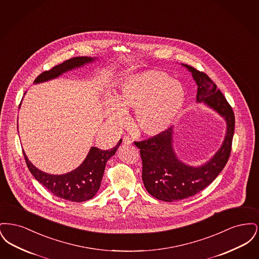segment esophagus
<instances>
[{"label":"esophagus","instance_id":"34e87169","mask_svg":"<svg viewBox=\"0 0 259 259\" xmlns=\"http://www.w3.org/2000/svg\"><path fill=\"white\" fill-rule=\"evenodd\" d=\"M123 144L124 145H127V146H131L132 145V141L130 140L129 137H124Z\"/></svg>","mask_w":259,"mask_h":259}]
</instances>
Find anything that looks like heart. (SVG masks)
I'll list each match as a JSON object with an SVG mask.
<instances>
[{
  "instance_id": "heart-1",
  "label": "heart",
  "mask_w": 259,
  "mask_h": 259,
  "mask_svg": "<svg viewBox=\"0 0 259 259\" xmlns=\"http://www.w3.org/2000/svg\"><path fill=\"white\" fill-rule=\"evenodd\" d=\"M185 90L176 79L162 71H147L127 77L116 88L106 116L115 126L125 123L123 112L136 110L133 126L142 135L165 132L179 116L185 104Z\"/></svg>"
}]
</instances>
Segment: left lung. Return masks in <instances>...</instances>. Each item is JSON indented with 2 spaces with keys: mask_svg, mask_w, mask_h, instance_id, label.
Masks as SVG:
<instances>
[{
  "mask_svg": "<svg viewBox=\"0 0 259 259\" xmlns=\"http://www.w3.org/2000/svg\"><path fill=\"white\" fill-rule=\"evenodd\" d=\"M192 74L197 84V103H205L226 121L222 146L207 163L192 167L177 157L172 148V128L150 139L135 142L143 161L142 179L153 197L172 202L191 197L210 185L229 159L234 135L233 110L215 83L204 72L182 64Z\"/></svg>",
  "mask_w": 259,
  "mask_h": 259,
  "instance_id": "obj_1",
  "label": "left lung"
}]
</instances>
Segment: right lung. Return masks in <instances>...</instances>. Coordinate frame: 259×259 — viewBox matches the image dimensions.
Segmentation results:
<instances>
[{"label": "right lung", "instance_id": "1", "mask_svg": "<svg viewBox=\"0 0 259 259\" xmlns=\"http://www.w3.org/2000/svg\"><path fill=\"white\" fill-rule=\"evenodd\" d=\"M96 58L87 56L74 57L53 67L50 71L41 73L35 79L34 83H39L55 78L63 73L81 67L87 63H91ZM121 142L122 140H119L118 144L109 150H102L92 147L87 154V158L75 170L64 175H50L42 172L29 161L24 150L23 154L30 172H32L37 182L50 190L52 194L72 202H84L94 197L97 193L106 163L114 155Z\"/></svg>", "mask_w": 259, "mask_h": 259}]
</instances>
